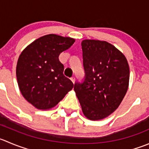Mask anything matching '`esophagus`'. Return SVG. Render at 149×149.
<instances>
[{"label":"esophagus","mask_w":149,"mask_h":149,"mask_svg":"<svg viewBox=\"0 0 149 149\" xmlns=\"http://www.w3.org/2000/svg\"><path fill=\"white\" fill-rule=\"evenodd\" d=\"M75 79H76V78H75L74 76H73V77L70 78V80L72 81V82H73V83H74L75 82Z\"/></svg>","instance_id":"obj_1"}]
</instances>
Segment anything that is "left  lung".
Returning <instances> with one entry per match:
<instances>
[{
  "label": "left lung",
  "mask_w": 149,
  "mask_h": 149,
  "mask_svg": "<svg viewBox=\"0 0 149 149\" xmlns=\"http://www.w3.org/2000/svg\"><path fill=\"white\" fill-rule=\"evenodd\" d=\"M85 76L76 81L74 90L86 117L99 120L119 106L129 86L127 60L114 46L106 41L81 42Z\"/></svg>",
  "instance_id": "1"
}]
</instances>
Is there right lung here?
<instances>
[{
    "label": "right lung",
    "instance_id": "obj_1",
    "mask_svg": "<svg viewBox=\"0 0 149 149\" xmlns=\"http://www.w3.org/2000/svg\"><path fill=\"white\" fill-rule=\"evenodd\" d=\"M74 42L71 38L47 35L27 46L19 57L16 70L19 87L36 108H53L73 89V82L63 74L59 55Z\"/></svg>",
    "mask_w": 149,
    "mask_h": 149
}]
</instances>
